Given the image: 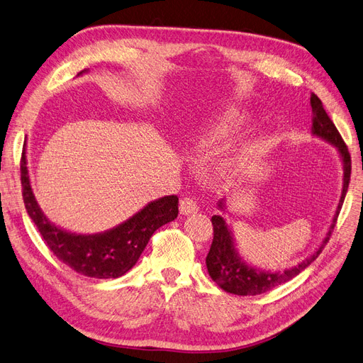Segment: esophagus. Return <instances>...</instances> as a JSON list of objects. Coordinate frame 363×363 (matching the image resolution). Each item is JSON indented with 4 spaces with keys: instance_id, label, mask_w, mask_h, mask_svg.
Masks as SVG:
<instances>
[{
    "instance_id": "obj_1",
    "label": "esophagus",
    "mask_w": 363,
    "mask_h": 363,
    "mask_svg": "<svg viewBox=\"0 0 363 363\" xmlns=\"http://www.w3.org/2000/svg\"><path fill=\"white\" fill-rule=\"evenodd\" d=\"M179 211L182 216H190L196 214L199 211V205L193 197H184L179 202Z\"/></svg>"
}]
</instances>
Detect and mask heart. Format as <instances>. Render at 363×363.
Instances as JSON below:
<instances>
[{"label":"heart","mask_w":363,"mask_h":363,"mask_svg":"<svg viewBox=\"0 0 363 363\" xmlns=\"http://www.w3.org/2000/svg\"><path fill=\"white\" fill-rule=\"evenodd\" d=\"M244 123V114L237 108H221L194 133L191 142L199 149H213L235 135Z\"/></svg>","instance_id":"b5f03b06"}]
</instances>
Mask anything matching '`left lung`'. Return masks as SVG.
Returning <instances> with one entry per match:
<instances>
[{
    "instance_id": "left-lung-1",
    "label": "left lung",
    "mask_w": 363,
    "mask_h": 363,
    "mask_svg": "<svg viewBox=\"0 0 363 363\" xmlns=\"http://www.w3.org/2000/svg\"><path fill=\"white\" fill-rule=\"evenodd\" d=\"M311 105H312V128H311L312 135L318 137L324 140V142L335 146V149L339 154V158L342 161V170H344L342 191H341V197H339V202L336 206L335 216L332 218V223L329 226V230H327L321 244L308 256L306 259H303L294 267L285 268L282 272H267V270H261L258 267L247 264L241 258L237 250L235 238H233L230 226L226 223V220L221 216H213L211 221L214 226V240L211 244V249H209L206 256V268L214 282L221 289L230 292V294L258 296V294H262V292L270 291L277 285L288 282V280L300 274L305 268H308L315 259L318 258V255L323 252L324 245L327 244V241H329L332 235L337 214L341 211V206L344 203V199L347 194L350 173H352V158H350L348 149L344 143L341 134L337 133L335 123L330 121V118L327 116L323 107V102L317 95H315V93L311 95ZM217 206L218 209H221V211H226L225 199L218 201Z\"/></svg>"
}]
</instances>
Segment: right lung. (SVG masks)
<instances>
[{"label": "right lung", "mask_w": 363, "mask_h": 363, "mask_svg": "<svg viewBox=\"0 0 363 363\" xmlns=\"http://www.w3.org/2000/svg\"><path fill=\"white\" fill-rule=\"evenodd\" d=\"M87 71L79 72L83 75ZM22 196L28 216L38 226L46 245L74 272L95 279H118L137 264L150 237L162 225L178 217V196H164L149 202L133 217L108 230L75 233L46 218L34 197L26 145L21 158Z\"/></svg>", "instance_id": "obj_1"}]
</instances>
